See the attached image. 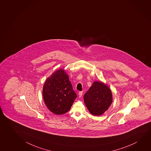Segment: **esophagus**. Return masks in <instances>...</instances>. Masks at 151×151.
Listing matches in <instances>:
<instances>
[{"label": "esophagus", "mask_w": 151, "mask_h": 151, "mask_svg": "<svg viewBox=\"0 0 151 151\" xmlns=\"http://www.w3.org/2000/svg\"><path fill=\"white\" fill-rule=\"evenodd\" d=\"M82 95H83V91H79V93H78L79 97H81Z\"/></svg>", "instance_id": "34e87169"}]
</instances>
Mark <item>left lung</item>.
I'll return each instance as SVG.
<instances>
[{
  "label": "left lung",
  "instance_id": "1",
  "mask_svg": "<svg viewBox=\"0 0 151 151\" xmlns=\"http://www.w3.org/2000/svg\"><path fill=\"white\" fill-rule=\"evenodd\" d=\"M84 102L89 111L99 116L108 110L112 101L111 90L102 82L94 81L84 96Z\"/></svg>",
  "mask_w": 151,
  "mask_h": 151
}]
</instances>
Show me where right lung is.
Listing matches in <instances>:
<instances>
[{
    "mask_svg": "<svg viewBox=\"0 0 151 151\" xmlns=\"http://www.w3.org/2000/svg\"><path fill=\"white\" fill-rule=\"evenodd\" d=\"M43 96L48 109L56 114L68 111L77 98L68 75L62 69L56 70L47 79Z\"/></svg>",
    "mask_w": 151,
    "mask_h": 151,
    "instance_id": "right-lung-1",
    "label": "right lung"
}]
</instances>
